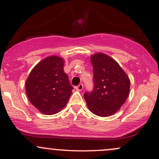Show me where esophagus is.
I'll return each mask as SVG.
<instances>
[{
    "label": "esophagus",
    "instance_id": "1",
    "mask_svg": "<svg viewBox=\"0 0 159 159\" xmlns=\"http://www.w3.org/2000/svg\"><path fill=\"white\" fill-rule=\"evenodd\" d=\"M75 89L77 90V91H81L83 89V84H80V85H78L77 86H76Z\"/></svg>",
    "mask_w": 159,
    "mask_h": 159
}]
</instances>
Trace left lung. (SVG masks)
I'll use <instances>...</instances> for the list:
<instances>
[{
    "instance_id": "obj_1",
    "label": "left lung",
    "mask_w": 159,
    "mask_h": 159,
    "mask_svg": "<svg viewBox=\"0 0 159 159\" xmlns=\"http://www.w3.org/2000/svg\"><path fill=\"white\" fill-rule=\"evenodd\" d=\"M93 70V89L84 93L90 111L106 117L116 112L130 92V80L120 66L111 57L102 53L91 57Z\"/></svg>"
}]
</instances>
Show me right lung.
I'll return each mask as SVG.
<instances>
[{
	"label": "right lung",
	"instance_id": "obj_1",
	"mask_svg": "<svg viewBox=\"0 0 159 159\" xmlns=\"http://www.w3.org/2000/svg\"><path fill=\"white\" fill-rule=\"evenodd\" d=\"M63 59L45 58L35 66L25 82V93L30 102L42 113L53 115L67 104L72 89L63 70Z\"/></svg>",
	"mask_w": 159,
	"mask_h": 159
}]
</instances>
